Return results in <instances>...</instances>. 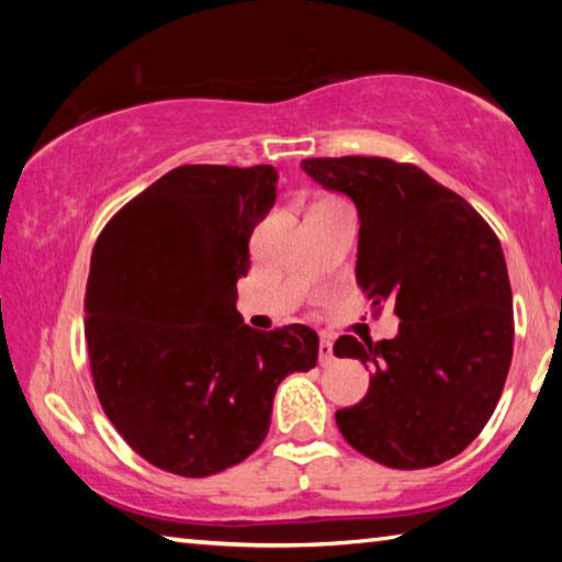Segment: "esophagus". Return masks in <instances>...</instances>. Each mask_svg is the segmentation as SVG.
Here are the masks:
<instances>
[{
  "label": "esophagus",
  "mask_w": 562,
  "mask_h": 562,
  "mask_svg": "<svg viewBox=\"0 0 562 562\" xmlns=\"http://www.w3.org/2000/svg\"><path fill=\"white\" fill-rule=\"evenodd\" d=\"M335 361V351H331V339L329 337H322L319 339V364L327 367Z\"/></svg>",
  "instance_id": "esophagus-1"
}]
</instances>
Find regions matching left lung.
<instances>
[{
	"instance_id": "obj_1",
	"label": "left lung",
	"mask_w": 562,
	"mask_h": 562,
	"mask_svg": "<svg viewBox=\"0 0 562 562\" xmlns=\"http://www.w3.org/2000/svg\"><path fill=\"white\" fill-rule=\"evenodd\" d=\"M302 170L357 205V284L372 307L392 302L394 339L339 337L369 392L339 408L351 449L389 469L459 456L496 408L513 357V294L488 223L453 190L389 158H307Z\"/></svg>"
}]
</instances>
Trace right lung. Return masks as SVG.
Wrapping results in <instances>:
<instances>
[{
  "instance_id": "1",
  "label": "right lung",
  "mask_w": 562,
  "mask_h": 562,
  "mask_svg": "<svg viewBox=\"0 0 562 562\" xmlns=\"http://www.w3.org/2000/svg\"><path fill=\"white\" fill-rule=\"evenodd\" d=\"M272 166H180L111 217L91 255L87 345L103 412L133 451L186 479L265 441L272 398L317 364L315 329L247 327L237 280L278 198Z\"/></svg>"
}]
</instances>
